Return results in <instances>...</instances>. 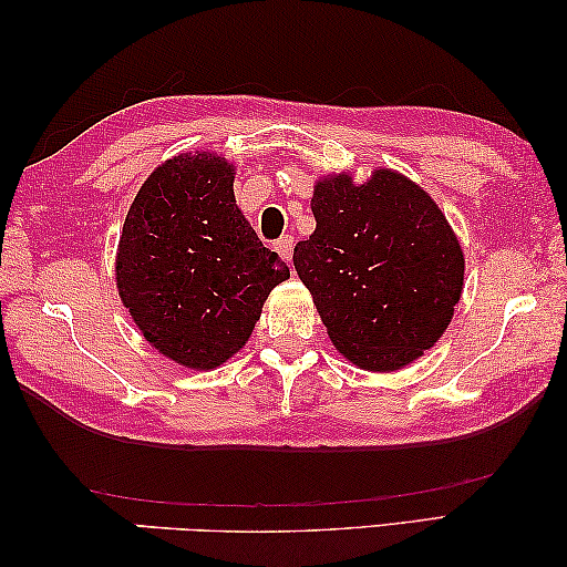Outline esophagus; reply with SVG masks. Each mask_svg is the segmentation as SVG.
<instances>
[{
	"instance_id": "34e87169",
	"label": "esophagus",
	"mask_w": 567,
	"mask_h": 567,
	"mask_svg": "<svg viewBox=\"0 0 567 567\" xmlns=\"http://www.w3.org/2000/svg\"><path fill=\"white\" fill-rule=\"evenodd\" d=\"M278 254H281V258L286 264H291L293 261V238L291 236H281L276 240V246H274Z\"/></svg>"
}]
</instances>
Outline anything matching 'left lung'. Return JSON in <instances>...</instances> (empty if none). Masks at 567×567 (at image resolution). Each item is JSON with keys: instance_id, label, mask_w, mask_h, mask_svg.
<instances>
[{"instance_id": "left-lung-1", "label": "left lung", "mask_w": 567, "mask_h": 567, "mask_svg": "<svg viewBox=\"0 0 567 567\" xmlns=\"http://www.w3.org/2000/svg\"><path fill=\"white\" fill-rule=\"evenodd\" d=\"M317 230L293 248L337 349L357 367L394 371L442 337L460 301L465 258L442 210L392 171L364 185L323 181L311 198Z\"/></svg>"}]
</instances>
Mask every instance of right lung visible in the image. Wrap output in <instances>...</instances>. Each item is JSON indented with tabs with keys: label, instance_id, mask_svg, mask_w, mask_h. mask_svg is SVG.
I'll list each match as a JSON object with an SVG mask.
<instances>
[{
	"label": "right lung",
	"instance_id": "right-lung-1",
	"mask_svg": "<svg viewBox=\"0 0 567 567\" xmlns=\"http://www.w3.org/2000/svg\"><path fill=\"white\" fill-rule=\"evenodd\" d=\"M117 291L143 337L178 364L213 369L246 344L289 278L238 210L234 168L178 155L143 183L117 248Z\"/></svg>",
	"mask_w": 567,
	"mask_h": 567
}]
</instances>
